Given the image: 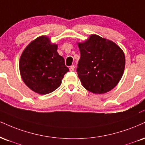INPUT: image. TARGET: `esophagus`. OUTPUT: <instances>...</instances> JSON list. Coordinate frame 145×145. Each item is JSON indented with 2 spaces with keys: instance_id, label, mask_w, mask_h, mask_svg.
Returning <instances> with one entry per match:
<instances>
[{
  "instance_id": "34e87169",
  "label": "esophagus",
  "mask_w": 145,
  "mask_h": 145,
  "mask_svg": "<svg viewBox=\"0 0 145 145\" xmlns=\"http://www.w3.org/2000/svg\"><path fill=\"white\" fill-rule=\"evenodd\" d=\"M75 69V66L74 65H71L70 67H69V70L70 71H74Z\"/></svg>"
}]
</instances>
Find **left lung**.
<instances>
[{"label":"left lung","instance_id":"8db88e82","mask_svg":"<svg viewBox=\"0 0 145 145\" xmlns=\"http://www.w3.org/2000/svg\"><path fill=\"white\" fill-rule=\"evenodd\" d=\"M78 44L81 56L76 71L83 87L95 94L112 90L124 71L123 50L113 42L96 34Z\"/></svg>","mask_w":145,"mask_h":145}]
</instances>
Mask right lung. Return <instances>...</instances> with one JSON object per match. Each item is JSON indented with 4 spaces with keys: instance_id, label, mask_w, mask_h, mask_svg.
<instances>
[{
    "instance_id": "obj_1",
    "label": "right lung",
    "mask_w": 145,
    "mask_h": 145,
    "mask_svg": "<svg viewBox=\"0 0 145 145\" xmlns=\"http://www.w3.org/2000/svg\"><path fill=\"white\" fill-rule=\"evenodd\" d=\"M57 44H52L47 36L31 42L24 49L20 60V71L26 86L40 94L53 92L61 84L69 68L63 57L57 53Z\"/></svg>"
}]
</instances>
